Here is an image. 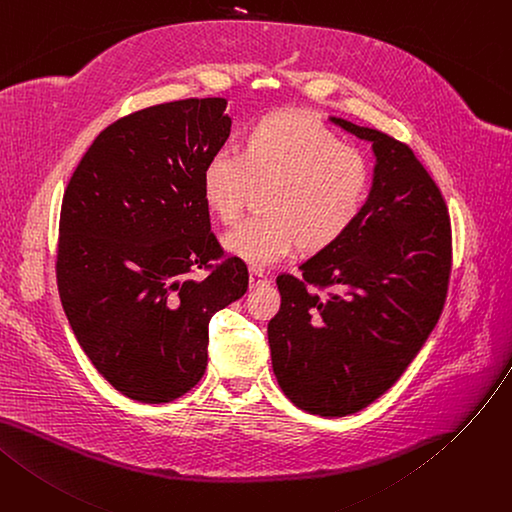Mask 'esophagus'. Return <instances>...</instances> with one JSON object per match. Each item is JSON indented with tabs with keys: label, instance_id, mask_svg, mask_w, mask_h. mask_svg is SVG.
<instances>
[{
	"label": "esophagus",
	"instance_id": "34e87169",
	"mask_svg": "<svg viewBox=\"0 0 512 512\" xmlns=\"http://www.w3.org/2000/svg\"><path fill=\"white\" fill-rule=\"evenodd\" d=\"M249 282H251V288H257V286H265V284L269 282V278H267V274H265L263 269L251 267V271H249Z\"/></svg>",
	"mask_w": 512,
	"mask_h": 512
}]
</instances>
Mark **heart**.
<instances>
[{
    "label": "heart",
    "instance_id": "b5f03b06",
    "mask_svg": "<svg viewBox=\"0 0 512 512\" xmlns=\"http://www.w3.org/2000/svg\"><path fill=\"white\" fill-rule=\"evenodd\" d=\"M253 187H265V216L232 230L224 247L251 265H269L298 247L317 255L342 241L362 214L370 173L329 127L284 109L247 125L238 154L218 150L201 168L203 203L222 224L238 220Z\"/></svg>",
    "mask_w": 512,
    "mask_h": 512
}]
</instances>
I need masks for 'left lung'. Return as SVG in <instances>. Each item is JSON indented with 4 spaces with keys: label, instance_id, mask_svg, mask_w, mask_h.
<instances>
[{
    "label": "left lung",
    "instance_id": "8db88e82",
    "mask_svg": "<svg viewBox=\"0 0 512 512\" xmlns=\"http://www.w3.org/2000/svg\"><path fill=\"white\" fill-rule=\"evenodd\" d=\"M331 121L372 144V189L342 241L302 276H278L282 304L267 325L284 395L323 418L356 414L395 385L440 319L453 261L447 203L412 148Z\"/></svg>",
    "mask_w": 512,
    "mask_h": 512
}]
</instances>
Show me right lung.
<instances>
[{"label": "right lung", "instance_id": "add662e5", "mask_svg": "<svg viewBox=\"0 0 512 512\" xmlns=\"http://www.w3.org/2000/svg\"><path fill=\"white\" fill-rule=\"evenodd\" d=\"M226 98H185L102 129L61 201L57 288L72 331L119 393L168 403L208 366L210 319L249 288L210 230L201 168L230 135ZM206 268L209 276L190 274Z\"/></svg>", "mask_w": 512, "mask_h": 512}]
</instances>
